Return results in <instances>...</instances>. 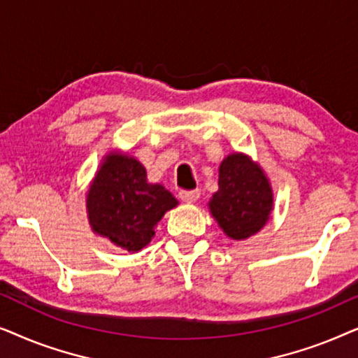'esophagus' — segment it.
<instances>
[{"instance_id": "34e87169", "label": "esophagus", "mask_w": 358, "mask_h": 358, "mask_svg": "<svg viewBox=\"0 0 358 358\" xmlns=\"http://www.w3.org/2000/svg\"><path fill=\"white\" fill-rule=\"evenodd\" d=\"M200 197V190H180L179 192V199L185 203H192L195 200H199Z\"/></svg>"}]
</instances>
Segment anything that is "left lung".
Instances as JSON below:
<instances>
[{
	"instance_id": "8db88e82",
	"label": "left lung",
	"mask_w": 358,
	"mask_h": 358,
	"mask_svg": "<svg viewBox=\"0 0 358 358\" xmlns=\"http://www.w3.org/2000/svg\"><path fill=\"white\" fill-rule=\"evenodd\" d=\"M272 189L262 169L241 153L229 155L220 166L218 192L208 207L229 238L246 239L267 223Z\"/></svg>"
}]
</instances>
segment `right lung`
I'll return each mask as SVG.
<instances>
[{"instance_id":"add662e5","label":"right lung","mask_w":358,"mask_h":358,"mask_svg":"<svg viewBox=\"0 0 358 358\" xmlns=\"http://www.w3.org/2000/svg\"><path fill=\"white\" fill-rule=\"evenodd\" d=\"M176 205L163 185L146 182L141 163L122 153L106 156L86 200L92 229L127 251L145 248L155 224Z\"/></svg>"}]
</instances>
